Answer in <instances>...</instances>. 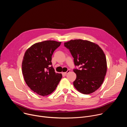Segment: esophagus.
<instances>
[{
    "instance_id": "esophagus-1",
    "label": "esophagus",
    "mask_w": 127,
    "mask_h": 127,
    "mask_svg": "<svg viewBox=\"0 0 127 127\" xmlns=\"http://www.w3.org/2000/svg\"><path fill=\"white\" fill-rule=\"evenodd\" d=\"M70 72V70H67V71L66 72H62V75H66L68 73H69V72Z\"/></svg>"
}]
</instances>
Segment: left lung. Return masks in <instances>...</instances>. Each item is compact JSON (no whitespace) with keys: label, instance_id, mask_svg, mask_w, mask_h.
<instances>
[{"label":"left lung","instance_id":"obj_1","mask_svg":"<svg viewBox=\"0 0 127 127\" xmlns=\"http://www.w3.org/2000/svg\"><path fill=\"white\" fill-rule=\"evenodd\" d=\"M64 46L73 57L75 66H79L73 69L76 74L75 88L84 95L96 91L102 84L107 69L102 50L95 43L80 39L66 42Z\"/></svg>","mask_w":127,"mask_h":127}]
</instances>
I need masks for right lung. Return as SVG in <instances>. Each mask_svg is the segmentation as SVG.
<instances>
[{
    "instance_id": "1",
    "label": "right lung",
    "mask_w": 127,
    "mask_h": 127,
    "mask_svg": "<svg viewBox=\"0 0 127 127\" xmlns=\"http://www.w3.org/2000/svg\"><path fill=\"white\" fill-rule=\"evenodd\" d=\"M61 42L45 41L35 43L25 52L22 72L28 86L34 93L47 96L55 90L62 75L52 66V56Z\"/></svg>"
}]
</instances>
